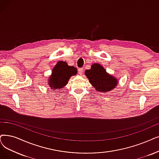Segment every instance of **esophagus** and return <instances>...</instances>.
<instances>
[{"instance_id":"obj_1","label":"esophagus","mask_w":159,"mask_h":159,"mask_svg":"<svg viewBox=\"0 0 159 159\" xmlns=\"http://www.w3.org/2000/svg\"><path fill=\"white\" fill-rule=\"evenodd\" d=\"M84 68H79L78 69V74H80V75H82L84 74Z\"/></svg>"}]
</instances>
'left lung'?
<instances>
[{
    "instance_id": "left-lung-1",
    "label": "left lung",
    "mask_w": 159,
    "mask_h": 159,
    "mask_svg": "<svg viewBox=\"0 0 159 159\" xmlns=\"http://www.w3.org/2000/svg\"><path fill=\"white\" fill-rule=\"evenodd\" d=\"M86 77L94 89L102 93L109 92L117 85V79L106 72L102 66L94 63L89 70L85 72Z\"/></svg>"
}]
</instances>
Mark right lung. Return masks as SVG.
I'll return each instance as SVG.
<instances>
[{
  "instance_id": "obj_1",
  "label": "right lung",
  "mask_w": 159,
  "mask_h": 159,
  "mask_svg": "<svg viewBox=\"0 0 159 159\" xmlns=\"http://www.w3.org/2000/svg\"><path fill=\"white\" fill-rule=\"evenodd\" d=\"M77 72V69L74 66H68L65 61H59L53 68L52 74L48 80V85L54 90L63 88L68 84L71 76Z\"/></svg>"
}]
</instances>
